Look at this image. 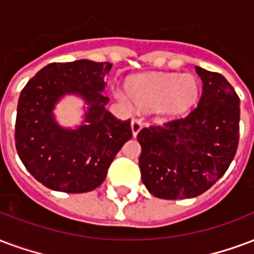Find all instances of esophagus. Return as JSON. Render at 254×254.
<instances>
[{
	"instance_id": "esophagus-1",
	"label": "esophagus",
	"mask_w": 254,
	"mask_h": 254,
	"mask_svg": "<svg viewBox=\"0 0 254 254\" xmlns=\"http://www.w3.org/2000/svg\"><path fill=\"white\" fill-rule=\"evenodd\" d=\"M130 127H132V133H133V137H136L138 134V132L141 130L142 127V124L136 118H133L132 122H130Z\"/></svg>"
}]
</instances>
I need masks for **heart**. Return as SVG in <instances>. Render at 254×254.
Here are the masks:
<instances>
[{
	"label": "heart",
	"instance_id": "1",
	"mask_svg": "<svg viewBox=\"0 0 254 254\" xmlns=\"http://www.w3.org/2000/svg\"><path fill=\"white\" fill-rule=\"evenodd\" d=\"M127 90L138 109L152 110L164 120L186 117L196 106L200 83L191 74H142L127 80ZM121 102L129 103L127 95L116 94Z\"/></svg>",
	"mask_w": 254,
	"mask_h": 254
}]
</instances>
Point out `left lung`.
<instances>
[{"label": "left lung", "mask_w": 254, "mask_h": 254, "mask_svg": "<svg viewBox=\"0 0 254 254\" xmlns=\"http://www.w3.org/2000/svg\"><path fill=\"white\" fill-rule=\"evenodd\" d=\"M203 87L185 118L137 134L141 180L160 199L195 198L221 179L237 152L240 98L225 76L195 67Z\"/></svg>", "instance_id": "1"}]
</instances>
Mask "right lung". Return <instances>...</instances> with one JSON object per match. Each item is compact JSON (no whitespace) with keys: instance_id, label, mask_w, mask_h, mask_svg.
<instances>
[{"instance_id":"add662e5","label":"right lung","mask_w":254,"mask_h":254,"mask_svg":"<svg viewBox=\"0 0 254 254\" xmlns=\"http://www.w3.org/2000/svg\"><path fill=\"white\" fill-rule=\"evenodd\" d=\"M112 65L86 59L51 63L22 89L14 133L17 153L48 189L68 194L93 191L132 138L130 120H117L106 110L109 98L102 91ZM65 95H76L86 105L84 121L74 129L60 127L53 114Z\"/></svg>"}]
</instances>
